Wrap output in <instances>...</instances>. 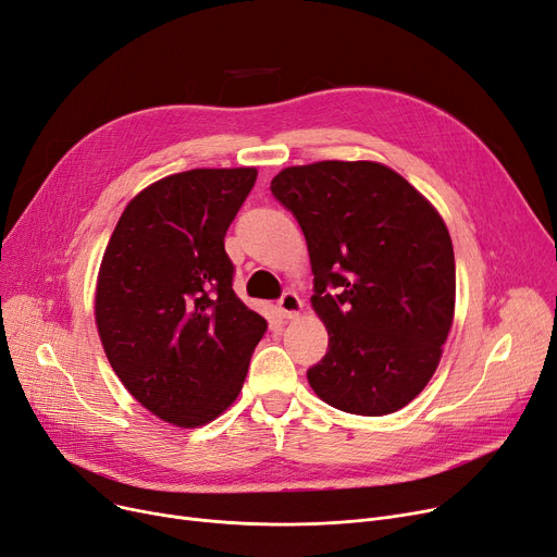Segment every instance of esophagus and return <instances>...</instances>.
<instances>
[{
    "label": "esophagus",
    "instance_id": "obj_1",
    "mask_svg": "<svg viewBox=\"0 0 557 557\" xmlns=\"http://www.w3.org/2000/svg\"><path fill=\"white\" fill-rule=\"evenodd\" d=\"M277 309L284 319H296L302 309V300L294 292H284L277 300Z\"/></svg>",
    "mask_w": 557,
    "mask_h": 557
}]
</instances>
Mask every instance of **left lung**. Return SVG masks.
<instances>
[{
	"label": "left lung",
	"mask_w": 557,
	"mask_h": 557,
	"mask_svg": "<svg viewBox=\"0 0 557 557\" xmlns=\"http://www.w3.org/2000/svg\"><path fill=\"white\" fill-rule=\"evenodd\" d=\"M271 190L307 238L311 307L330 334L307 371L311 389L342 412H396L437 371L453 325L455 257L442 215L375 161L292 165Z\"/></svg>",
	"instance_id": "1"
}]
</instances>
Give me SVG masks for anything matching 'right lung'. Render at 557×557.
Here are the masks:
<instances>
[{
  "mask_svg": "<svg viewBox=\"0 0 557 557\" xmlns=\"http://www.w3.org/2000/svg\"><path fill=\"white\" fill-rule=\"evenodd\" d=\"M255 168H196L140 190L100 265L95 323L115 375L159 419L198 428L236 400L269 327L232 288L225 234Z\"/></svg>",
  "mask_w": 557,
  "mask_h": 557,
  "instance_id": "1",
  "label": "right lung"
}]
</instances>
